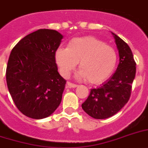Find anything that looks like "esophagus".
I'll list each match as a JSON object with an SVG mask.
<instances>
[{
    "label": "esophagus",
    "mask_w": 148,
    "mask_h": 148,
    "mask_svg": "<svg viewBox=\"0 0 148 148\" xmlns=\"http://www.w3.org/2000/svg\"><path fill=\"white\" fill-rule=\"evenodd\" d=\"M77 84H72L71 83V82H67V88H77Z\"/></svg>",
    "instance_id": "34e87169"
}]
</instances>
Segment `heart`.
I'll use <instances>...</instances> for the list:
<instances>
[{
    "instance_id": "b5f03b06",
    "label": "heart",
    "mask_w": 148,
    "mask_h": 148,
    "mask_svg": "<svg viewBox=\"0 0 148 148\" xmlns=\"http://www.w3.org/2000/svg\"><path fill=\"white\" fill-rule=\"evenodd\" d=\"M117 53L97 38L91 36L75 38L70 40L67 48L60 47L55 52V61L63 77H69L79 62V78H87L88 83H103L114 72Z\"/></svg>"
}]
</instances>
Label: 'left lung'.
I'll list each match as a JSON object with an SVG mask.
<instances>
[{"mask_svg":"<svg viewBox=\"0 0 148 148\" xmlns=\"http://www.w3.org/2000/svg\"><path fill=\"white\" fill-rule=\"evenodd\" d=\"M119 52L117 71L97 88L90 90V95L82 103L83 110L95 119H105L117 114L127 101L136 74V63L127 43L114 33Z\"/></svg>","mask_w":148,"mask_h":148,"instance_id":"1","label":"left lung"}]
</instances>
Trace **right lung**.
Listing matches in <instances>:
<instances>
[{"instance_id":"1","label":"right lung","mask_w":148,"mask_h":148,"mask_svg":"<svg viewBox=\"0 0 148 148\" xmlns=\"http://www.w3.org/2000/svg\"><path fill=\"white\" fill-rule=\"evenodd\" d=\"M63 36L40 29L22 38L10 52L6 70L8 90L17 109L42 119L60 105L66 81L58 71L55 52Z\"/></svg>"}]
</instances>
